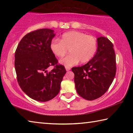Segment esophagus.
I'll return each instance as SVG.
<instances>
[{
    "label": "esophagus",
    "instance_id": "1",
    "mask_svg": "<svg viewBox=\"0 0 133 133\" xmlns=\"http://www.w3.org/2000/svg\"><path fill=\"white\" fill-rule=\"evenodd\" d=\"M71 69V68L70 67H66V70L67 71H69V70H70Z\"/></svg>",
    "mask_w": 133,
    "mask_h": 133
}]
</instances>
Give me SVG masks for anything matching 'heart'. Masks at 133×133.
<instances>
[{"instance_id":"b5f03b06","label":"heart","mask_w":133,"mask_h":133,"mask_svg":"<svg viewBox=\"0 0 133 133\" xmlns=\"http://www.w3.org/2000/svg\"><path fill=\"white\" fill-rule=\"evenodd\" d=\"M97 49L96 39L91 36L77 31L64 33L60 41L53 40L50 44V49L56 56L62 58L68 53L70 55L60 60V63L65 66H72L79 61L84 63L90 60Z\"/></svg>"}]
</instances>
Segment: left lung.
<instances>
[{"label":"left lung","instance_id":"1","mask_svg":"<svg viewBox=\"0 0 133 133\" xmlns=\"http://www.w3.org/2000/svg\"><path fill=\"white\" fill-rule=\"evenodd\" d=\"M95 56L87 64L71 69L76 91L83 98L93 100L102 96L113 81L116 73L113 44L107 38H97Z\"/></svg>","mask_w":133,"mask_h":133}]
</instances>
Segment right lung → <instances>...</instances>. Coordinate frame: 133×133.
<instances>
[{
	"label": "right lung",
	"mask_w": 133,
	"mask_h": 133,
	"mask_svg": "<svg viewBox=\"0 0 133 133\" xmlns=\"http://www.w3.org/2000/svg\"><path fill=\"white\" fill-rule=\"evenodd\" d=\"M53 31L49 29L31 31L22 38L15 51V67L19 86L29 97L39 102H48L57 95L66 73L50 49L55 36ZM50 66L54 67L49 72Z\"/></svg>",
	"instance_id": "add662e5"
}]
</instances>
